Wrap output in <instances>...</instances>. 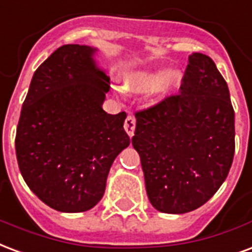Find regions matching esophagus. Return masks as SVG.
<instances>
[{
	"instance_id": "esophagus-1",
	"label": "esophagus",
	"mask_w": 252,
	"mask_h": 252,
	"mask_svg": "<svg viewBox=\"0 0 252 252\" xmlns=\"http://www.w3.org/2000/svg\"><path fill=\"white\" fill-rule=\"evenodd\" d=\"M124 127L125 131L128 134V137H133L134 130H135V118H134L133 115H127V118L125 119Z\"/></svg>"
}]
</instances>
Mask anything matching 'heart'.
Listing matches in <instances>:
<instances>
[{
	"mask_svg": "<svg viewBox=\"0 0 252 252\" xmlns=\"http://www.w3.org/2000/svg\"><path fill=\"white\" fill-rule=\"evenodd\" d=\"M181 81V73L175 69H169L160 73L159 70H141L133 71L124 77V83L131 90L143 92L151 89L154 95H166Z\"/></svg>",
	"mask_w": 252,
	"mask_h": 252,
	"instance_id": "obj_1",
	"label": "heart"
}]
</instances>
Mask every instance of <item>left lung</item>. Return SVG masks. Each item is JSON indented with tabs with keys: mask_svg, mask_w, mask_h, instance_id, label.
Segmentation results:
<instances>
[{
	"mask_svg": "<svg viewBox=\"0 0 252 252\" xmlns=\"http://www.w3.org/2000/svg\"><path fill=\"white\" fill-rule=\"evenodd\" d=\"M179 90L135 113L131 139L149 200L166 214L205 205L228 175L235 151L230 93L210 57H189Z\"/></svg>",
	"mask_w": 252,
	"mask_h": 252,
	"instance_id": "left-lung-1",
	"label": "left lung"
}]
</instances>
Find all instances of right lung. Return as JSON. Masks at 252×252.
I'll use <instances>...</instances> for the list:
<instances>
[{"label": "right lung", "instance_id": "right-lung-1", "mask_svg": "<svg viewBox=\"0 0 252 252\" xmlns=\"http://www.w3.org/2000/svg\"><path fill=\"white\" fill-rule=\"evenodd\" d=\"M95 52L86 45H63L43 61L17 126V160L26 185L61 213L97 205L111 164L130 145L126 113L102 109L110 78L95 65Z\"/></svg>", "mask_w": 252, "mask_h": 252}]
</instances>
